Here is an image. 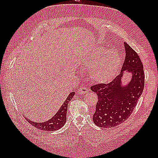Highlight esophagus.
Wrapping results in <instances>:
<instances>
[{
  "mask_svg": "<svg viewBox=\"0 0 158 158\" xmlns=\"http://www.w3.org/2000/svg\"><path fill=\"white\" fill-rule=\"evenodd\" d=\"M77 92H78L79 94H83L88 93L89 92V89L87 88H85V87H81V88H79L78 91Z\"/></svg>",
  "mask_w": 158,
  "mask_h": 158,
  "instance_id": "esophagus-1",
  "label": "esophagus"
}]
</instances>
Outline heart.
<instances>
[{
  "instance_id": "1",
  "label": "heart",
  "mask_w": 158,
  "mask_h": 158,
  "mask_svg": "<svg viewBox=\"0 0 158 158\" xmlns=\"http://www.w3.org/2000/svg\"><path fill=\"white\" fill-rule=\"evenodd\" d=\"M82 64L89 69V77L96 83H106L113 79L118 70L121 58L113 49L98 48L81 60Z\"/></svg>"
}]
</instances>
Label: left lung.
<instances>
[{"label": "left lung", "instance_id": "1", "mask_svg": "<svg viewBox=\"0 0 158 158\" xmlns=\"http://www.w3.org/2000/svg\"><path fill=\"white\" fill-rule=\"evenodd\" d=\"M126 57L121 73L109 84L91 87L98 95L93 122L100 127L118 126L128 118L141 96L145 84L143 65L139 55L127 43L124 42ZM131 76L130 81L124 83L125 75Z\"/></svg>", "mask_w": 158, "mask_h": 158}]
</instances>
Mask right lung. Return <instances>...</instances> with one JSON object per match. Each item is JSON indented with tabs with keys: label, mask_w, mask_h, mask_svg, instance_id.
<instances>
[{
	"label": "right lung",
	"mask_w": 158,
	"mask_h": 158,
	"mask_svg": "<svg viewBox=\"0 0 158 158\" xmlns=\"http://www.w3.org/2000/svg\"><path fill=\"white\" fill-rule=\"evenodd\" d=\"M75 94V92H70L69 95L67 96V98L62 105L60 106V109L57 111L55 114L54 116H53L51 119L46 121L44 122H35L32 120H30L29 119L25 118L28 122L34 126L35 127L38 129L44 131H55L57 130H59L61 128L62 126H64L66 122V113H67V109H68V104L73 98L74 95Z\"/></svg>",
	"instance_id": "right-lung-1"
}]
</instances>
